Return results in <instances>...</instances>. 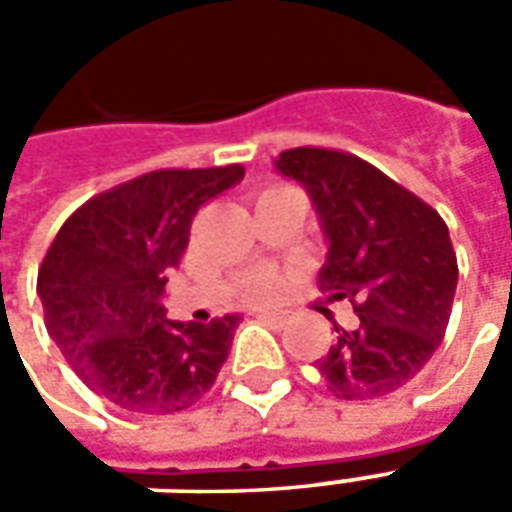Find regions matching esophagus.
<instances>
[{"label": "esophagus", "mask_w": 512, "mask_h": 512, "mask_svg": "<svg viewBox=\"0 0 512 512\" xmlns=\"http://www.w3.org/2000/svg\"><path fill=\"white\" fill-rule=\"evenodd\" d=\"M255 318L257 321L268 323V326H274V329H282V326L288 323V318H285V315H277V312H257Z\"/></svg>", "instance_id": "34e87169"}]
</instances>
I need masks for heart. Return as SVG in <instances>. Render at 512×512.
I'll list each match as a JSON object with an SVG mask.
<instances>
[{"instance_id": "b5f03b06", "label": "heart", "mask_w": 512, "mask_h": 512, "mask_svg": "<svg viewBox=\"0 0 512 512\" xmlns=\"http://www.w3.org/2000/svg\"><path fill=\"white\" fill-rule=\"evenodd\" d=\"M282 191H296L288 189V186H274V189H268L263 197L268 194H282ZM279 290H282V279L277 274H252V277L246 279L241 290H238V299L246 301V304H266V301H274L279 296Z\"/></svg>"}]
</instances>
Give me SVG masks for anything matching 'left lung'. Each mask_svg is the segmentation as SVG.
Returning <instances> with one entry per match:
<instances>
[{
	"instance_id": "8db88e82",
	"label": "left lung",
	"mask_w": 512,
	"mask_h": 512,
	"mask_svg": "<svg viewBox=\"0 0 512 512\" xmlns=\"http://www.w3.org/2000/svg\"><path fill=\"white\" fill-rule=\"evenodd\" d=\"M310 194L329 244L318 288L351 301L315 367L334 397L370 400L417 376L444 340L458 285L450 230L417 194L359 156L293 147L274 161Z\"/></svg>"
}]
</instances>
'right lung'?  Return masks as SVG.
Listing matches in <instances>:
<instances>
[{"mask_svg":"<svg viewBox=\"0 0 512 512\" xmlns=\"http://www.w3.org/2000/svg\"><path fill=\"white\" fill-rule=\"evenodd\" d=\"M241 178V164L156 169L87 200L62 224L38 296L51 340L95 395L136 414H175L211 389L241 315L169 321L161 296L197 211Z\"/></svg>","mask_w":512,"mask_h":512,"instance_id":"obj_1","label":"right lung"}]
</instances>
